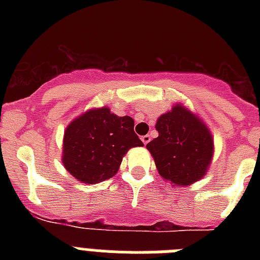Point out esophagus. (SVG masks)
<instances>
[{
  "mask_svg": "<svg viewBox=\"0 0 260 260\" xmlns=\"http://www.w3.org/2000/svg\"><path fill=\"white\" fill-rule=\"evenodd\" d=\"M141 139H142V142H143L144 144H147V143H150L151 137H150V135H143V137H142Z\"/></svg>",
  "mask_w": 260,
  "mask_h": 260,
  "instance_id": "34e87169",
  "label": "esophagus"
}]
</instances>
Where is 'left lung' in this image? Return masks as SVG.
<instances>
[{
  "instance_id": "1",
  "label": "left lung",
  "mask_w": 260,
  "mask_h": 260,
  "mask_svg": "<svg viewBox=\"0 0 260 260\" xmlns=\"http://www.w3.org/2000/svg\"><path fill=\"white\" fill-rule=\"evenodd\" d=\"M158 137L147 144L158 174L177 186H189L207 173L213 139L207 125L182 104L161 114L155 125Z\"/></svg>"
}]
</instances>
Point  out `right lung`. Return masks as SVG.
<instances>
[{
    "label": "right lung",
    "instance_id": "1",
    "mask_svg": "<svg viewBox=\"0 0 260 260\" xmlns=\"http://www.w3.org/2000/svg\"><path fill=\"white\" fill-rule=\"evenodd\" d=\"M142 146L132 117H118L107 107L95 108L66 127L62 164L78 181L95 185L112 178L127 151Z\"/></svg>",
    "mask_w": 260,
    "mask_h": 260
}]
</instances>
